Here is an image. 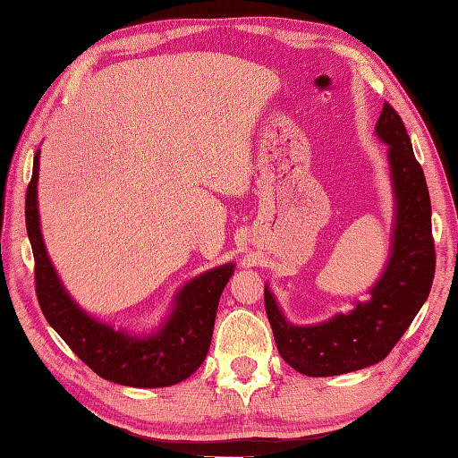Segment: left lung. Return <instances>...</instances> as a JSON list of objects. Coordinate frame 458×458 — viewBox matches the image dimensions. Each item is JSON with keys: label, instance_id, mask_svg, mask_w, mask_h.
<instances>
[{"label": "left lung", "instance_id": "8db88e82", "mask_svg": "<svg viewBox=\"0 0 458 458\" xmlns=\"http://www.w3.org/2000/svg\"><path fill=\"white\" fill-rule=\"evenodd\" d=\"M376 135L387 148L395 222L390 259L369 289L366 303L338 313L325 323L297 327L281 313L266 287V313L281 358L297 372L313 377L348 374L384 360L403 336L429 297L435 277L431 199L421 165L417 163L405 125L390 104H384Z\"/></svg>", "mask_w": 458, "mask_h": 458}]
</instances>
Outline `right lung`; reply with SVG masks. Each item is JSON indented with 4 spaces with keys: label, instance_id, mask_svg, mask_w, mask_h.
Listing matches in <instances>:
<instances>
[{
    "label": "right lung",
    "instance_id": "1",
    "mask_svg": "<svg viewBox=\"0 0 458 458\" xmlns=\"http://www.w3.org/2000/svg\"><path fill=\"white\" fill-rule=\"evenodd\" d=\"M38 149L27 187L25 224L35 258V289L45 318L82 362L104 379L131 387L179 384L208 354L218 301L234 264L204 271L184 284L165 323L153 335L135 336L92 318L68 295L47 254L37 202Z\"/></svg>",
    "mask_w": 458,
    "mask_h": 458
}]
</instances>
